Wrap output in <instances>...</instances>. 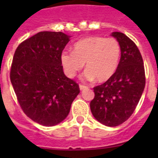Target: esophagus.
I'll use <instances>...</instances> for the list:
<instances>
[{
	"label": "esophagus",
	"mask_w": 158,
	"mask_h": 158,
	"mask_svg": "<svg viewBox=\"0 0 158 158\" xmlns=\"http://www.w3.org/2000/svg\"><path fill=\"white\" fill-rule=\"evenodd\" d=\"M88 88V86H86V85H79V89H87Z\"/></svg>",
	"instance_id": "34e87169"
}]
</instances>
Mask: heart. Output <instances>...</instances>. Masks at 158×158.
<instances>
[{
    "instance_id": "1",
    "label": "heart",
    "mask_w": 158,
    "mask_h": 158,
    "mask_svg": "<svg viewBox=\"0 0 158 158\" xmlns=\"http://www.w3.org/2000/svg\"><path fill=\"white\" fill-rule=\"evenodd\" d=\"M120 56L121 46L116 39L91 36L76 42L73 52H62L61 62L69 77H74L85 62L84 78L104 82L115 73Z\"/></svg>"
}]
</instances>
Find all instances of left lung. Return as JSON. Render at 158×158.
<instances>
[{
	"mask_svg": "<svg viewBox=\"0 0 158 158\" xmlns=\"http://www.w3.org/2000/svg\"><path fill=\"white\" fill-rule=\"evenodd\" d=\"M121 46V58L116 72L109 79L95 86L90 110L104 125L115 127L132 115L146 85L143 59L137 45L121 32L112 34Z\"/></svg>",
	"mask_w": 158,
	"mask_h": 158,
	"instance_id": "obj_1",
	"label": "left lung"
}]
</instances>
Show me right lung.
<instances>
[{"label": "right lung", "mask_w": 158, "mask_h": 158, "mask_svg": "<svg viewBox=\"0 0 158 158\" xmlns=\"http://www.w3.org/2000/svg\"><path fill=\"white\" fill-rule=\"evenodd\" d=\"M69 41L62 32H39L23 41L12 58L10 79L18 102L41 125L64 120L79 93V85L62 70L61 55Z\"/></svg>", "instance_id": "1"}]
</instances>
